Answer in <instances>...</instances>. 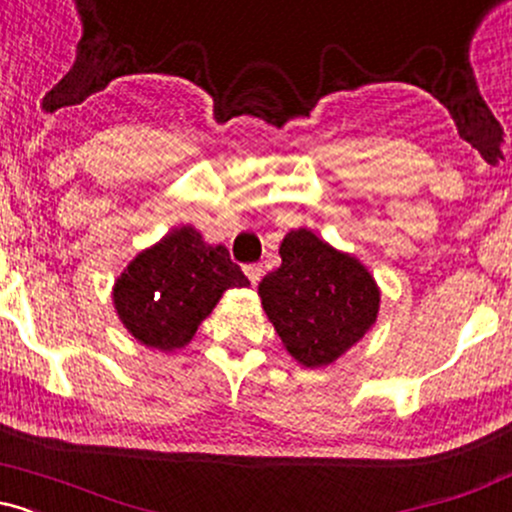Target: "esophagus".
I'll return each mask as SVG.
<instances>
[{"instance_id":"1","label":"esophagus","mask_w":512,"mask_h":512,"mask_svg":"<svg viewBox=\"0 0 512 512\" xmlns=\"http://www.w3.org/2000/svg\"><path fill=\"white\" fill-rule=\"evenodd\" d=\"M245 274H248L250 284L255 286L257 281L262 279V264H248V267H245Z\"/></svg>"}]
</instances>
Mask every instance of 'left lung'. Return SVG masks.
I'll return each instance as SVG.
<instances>
[{
	"label": "left lung",
	"mask_w": 512,
	"mask_h": 512,
	"mask_svg": "<svg viewBox=\"0 0 512 512\" xmlns=\"http://www.w3.org/2000/svg\"><path fill=\"white\" fill-rule=\"evenodd\" d=\"M279 255L281 267L257 289L264 313L301 366H330L378 320V284L366 264L310 228L286 233Z\"/></svg>",
	"instance_id": "obj_1"
}]
</instances>
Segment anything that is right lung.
I'll return each mask as SVG.
<instances>
[{
    "label": "right lung",
    "instance_id": "1",
    "mask_svg": "<svg viewBox=\"0 0 512 512\" xmlns=\"http://www.w3.org/2000/svg\"><path fill=\"white\" fill-rule=\"evenodd\" d=\"M248 284L223 245H209L195 226H180L127 264L115 279L113 305L139 344L175 351L192 342L223 291Z\"/></svg>",
    "mask_w": 512,
    "mask_h": 512
}]
</instances>
